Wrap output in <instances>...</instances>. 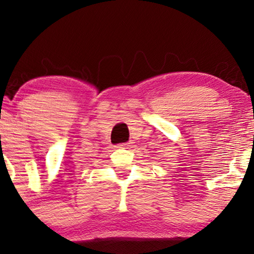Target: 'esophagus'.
Returning a JSON list of instances; mask_svg holds the SVG:
<instances>
[{
  "label": "esophagus",
  "mask_w": 254,
  "mask_h": 254,
  "mask_svg": "<svg viewBox=\"0 0 254 254\" xmlns=\"http://www.w3.org/2000/svg\"><path fill=\"white\" fill-rule=\"evenodd\" d=\"M131 147H132V142H127V143H122L117 145V148H123V149H130Z\"/></svg>",
  "instance_id": "obj_1"
}]
</instances>
